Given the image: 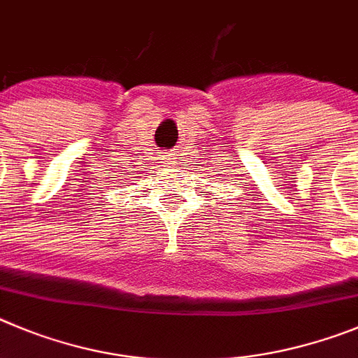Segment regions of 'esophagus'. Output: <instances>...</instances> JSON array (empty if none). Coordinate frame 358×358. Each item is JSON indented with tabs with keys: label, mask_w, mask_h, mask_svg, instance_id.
I'll return each mask as SVG.
<instances>
[{
	"label": "esophagus",
	"mask_w": 358,
	"mask_h": 358,
	"mask_svg": "<svg viewBox=\"0 0 358 358\" xmlns=\"http://www.w3.org/2000/svg\"><path fill=\"white\" fill-rule=\"evenodd\" d=\"M166 164L167 166H175L176 164V153L173 151V153H169V155H166Z\"/></svg>",
	"instance_id": "esophagus-1"
}]
</instances>
